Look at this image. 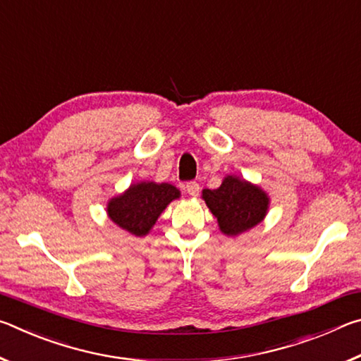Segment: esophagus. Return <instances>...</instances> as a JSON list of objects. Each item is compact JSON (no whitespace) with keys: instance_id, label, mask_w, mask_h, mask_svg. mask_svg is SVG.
<instances>
[{"instance_id":"34e87169","label":"esophagus","mask_w":361,"mask_h":361,"mask_svg":"<svg viewBox=\"0 0 361 361\" xmlns=\"http://www.w3.org/2000/svg\"><path fill=\"white\" fill-rule=\"evenodd\" d=\"M186 191L189 195H192V197H195V195H199V191H200V186L197 181H188L186 183Z\"/></svg>"}]
</instances>
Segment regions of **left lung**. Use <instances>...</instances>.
Segmentation results:
<instances>
[{
	"label": "left lung",
	"instance_id": "left-lung-1",
	"mask_svg": "<svg viewBox=\"0 0 361 361\" xmlns=\"http://www.w3.org/2000/svg\"><path fill=\"white\" fill-rule=\"evenodd\" d=\"M202 197L216 216L219 229L237 235L262 221L269 199L259 188L234 176H228L218 189H204Z\"/></svg>",
	"mask_w": 361,
	"mask_h": 361
}]
</instances>
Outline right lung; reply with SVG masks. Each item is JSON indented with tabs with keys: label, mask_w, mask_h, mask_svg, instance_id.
Wrapping results in <instances>:
<instances>
[{
	"label": "right lung",
	"mask_w": 361,
	"mask_h": 361,
	"mask_svg": "<svg viewBox=\"0 0 361 361\" xmlns=\"http://www.w3.org/2000/svg\"><path fill=\"white\" fill-rule=\"evenodd\" d=\"M180 197V191L169 183H140L108 204V215L122 229L142 237L148 234L162 210Z\"/></svg>",
	"instance_id": "right-lung-1"
}]
</instances>
